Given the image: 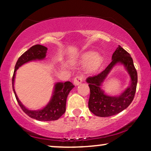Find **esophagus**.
I'll return each instance as SVG.
<instances>
[{
	"label": "esophagus",
	"instance_id": "34e87169",
	"mask_svg": "<svg viewBox=\"0 0 151 151\" xmlns=\"http://www.w3.org/2000/svg\"><path fill=\"white\" fill-rule=\"evenodd\" d=\"M82 81H83V77H81V76H77V77H74L73 79L74 84L75 86L79 85V84L82 82Z\"/></svg>",
	"mask_w": 151,
	"mask_h": 151
}]
</instances>
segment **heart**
I'll return each mask as SVG.
<instances>
[{"label":"heart","mask_w":151,"mask_h":151,"mask_svg":"<svg viewBox=\"0 0 151 151\" xmlns=\"http://www.w3.org/2000/svg\"><path fill=\"white\" fill-rule=\"evenodd\" d=\"M103 58L99 54L93 51H88L82 54L80 58V62H87L86 70L88 73H94L101 67Z\"/></svg>","instance_id":"heart-1"}]
</instances>
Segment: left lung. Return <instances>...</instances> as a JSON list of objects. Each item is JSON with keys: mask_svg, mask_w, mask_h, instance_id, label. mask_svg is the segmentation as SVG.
I'll return each instance as SVG.
<instances>
[{"mask_svg": "<svg viewBox=\"0 0 151 151\" xmlns=\"http://www.w3.org/2000/svg\"><path fill=\"white\" fill-rule=\"evenodd\" d=\"M111 60V62L103 72L96 76L88 77L86 80L90 89L89 109L97 116L109 117L120 113L131 104L136 93L138 74L130 54L119 45L112 55ZM118 64L124 66L129 74L131 83L129 86L118 96L107 95L101 89L102 84L113 67Z\"/></svg>", "mask_w": 151, "mask_h": 151, "instance_id": "8db88e82", "label": "left lung"}]
</instances>
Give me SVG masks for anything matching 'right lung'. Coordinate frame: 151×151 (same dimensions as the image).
Wrapping results in <instances>:
<instances>
[{
  "label": "right lung",
  "instance_id": "right-lung-1",
  "mask_svg": "<svg viewBox=\"0 0 151 151\" xmlns=\"http://www.w3.org/2000/svg\"><path fill=\"white\" fill-rule=\"evenodd\" d=\"M47 51V48L40 45H35L31 47L30 49L27 50L19 58L15 64L14 73H13V79H12L13 91H14L15 98L20 108L28 116L37 121H42L58 120L65 114L67 96L71 90L74 87V86L70 81L57 82L54 86L52 96L47 104L39 110H30L26 108L19 100L15 91L14 83L15 73L19 67L29 62L44 60L46 57Z\"/></svg>",
  "mask_w": 151,
  "mask_h": 151
}]
</instances>
